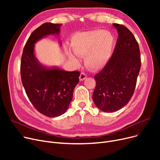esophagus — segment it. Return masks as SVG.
I'll list each match as a JSON object with an SVG mask.
<instances>
[{
  "label": "esophagus",
  "instance_id": "esophagus-1",
  "mask_svg": "<svg viewBox=\"0 0 160 160\" xmlns=\"http://www.w3.org/2000/svg\"><path fill=\"white\" fill-rule=\"evenodd\" d=\"M86 78H87V75H86V73H84V72H82V73L80 74V80L81 81H82V80H85Z\"/></svg>",
  "mask_w": 160,
  "mask_h": 160
}]
</instances>
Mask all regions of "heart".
<instances>
[{
  "mask_svg": "<svg viewBox=\"0 0 160 160\" xmlns=\"http://www.w3.org/2000/svg\"><path fill=\"white\" fill-rule=\"evenodd\" d=\"M115 45V38L109 31L97 29L78 32L71 39L73 52L78 56H84V62L91 70L102 69L109 61ZM70 60L74 63L79 61L71 51L67 50Z\"/></svg>",
  "mask_w": 160,
  "mask_h": 160,
  "instance_id": "b5f03b06",
  "label": "heart"
}]
</instances>
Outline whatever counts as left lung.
Returning <instances> with one entry per match:
<instances>
[{
    "mask_svg": "<svg viewBox=\"0 0 160 160\" xmlns=\"http://www.w3.org/2000/svg\"><path fill=\"white\" fill-rule=\"evenodd\" d=\"M118 38L113 54L104 68L95 75L93 93L95 105L104 112H114L127 105L135 91L141 68L138 41L122 24L113 23Z\"/></svg>",
    "mask_w": 160,
    "mask_h": 160,
    "instance_id": "8db88e82",
    "label": "left lung"
}]
</instances>
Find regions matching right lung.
<instances>
[{"label": "right lung", "mask_w": 160, "mask_h": 160, "mask_svg": "<svg viewBox=\"0 0 160 160\" xmlns=\"http://www.w3.org/2000/svg\"><path fill=\"white\" fill-rule=\"evenodd\" d=\"M61 24L45 22L33 31L24 45L21 60V77L25 92L36 110L47 117H56L68 108L80 72L47 68L34 55V43L49 34H58Z\"/></svg>", "instance_id": "right-lung-1"}]
</instances>
